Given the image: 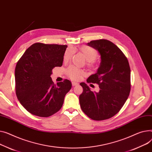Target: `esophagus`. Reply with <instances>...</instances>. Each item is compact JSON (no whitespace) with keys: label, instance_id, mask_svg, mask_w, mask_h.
Returning a JSON list of instances; mask_svg holds the SVG:
<instances>
[{"label":"esophagus","instance_id":"34e87169","mask_svg":"<svg viewBox=\"0 0 152 152\" xmlns=\"http://www.w3.org/2000/svg\"><path fill=\"white\" fill-rule=\"evenodd\" d=\"M79 84L77 83H76V82H72V85L73 86H77Z\"/></svg>","mask_w":152,"mask_h":152}]
</instances>
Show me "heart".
Segmentation results:
<instances>
[{"instance_id": "1", "label": "heart", "mask_w": 152, "mask_h": 152, "mask_svg": "<svg viewBox=\"0 0 152 152\" xmlns=\"http://www.w3.org/2000/svg\"><path fill=\"white\" fill-rule=\"evenodd\" d=\"M79 52L81 53L84 58L87 60V64L88 66L94 68L95 66L94 60L98 56V52L94 48L88 46H83L79 49ZM74 53V49L72 48H68L66 49L64 55V61L68 62L72 58ZM67 75L73 80H79L81 79L84 76V72L83 70L79 69L74 66H69L66 71Z\"/></svg>"}]
</instances>
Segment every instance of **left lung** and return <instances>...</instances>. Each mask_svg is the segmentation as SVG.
<instances>
[{"label":"left lung","mask_w":152,"mask_h":152,"mask_svg":"<svg viewBox=\"0 0 152 152\" xmlns=\"http://www.w3.org/2000/svg\"><path fill=\"white\" fill-rule=\"evenodd\" d=\"M97 50L101 63L97 72L90 76L88 83L97 84L99 92H92L84 83L79 103L83 112L94 120L110 118L117 114L128 98L131 90V71L128 59L115 44L101 39L87 43Z\"/></svg>","instance_id":"8db88e82"}]
</instances>
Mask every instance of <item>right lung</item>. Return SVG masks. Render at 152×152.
<instances>
[{
  "mask_svg": "<svg viewBox=\"0 0 152 152\" xmlns=\"http://www.w3.org/2000/svg\"><path fill=\"white\" fill-rule=\"evenodd\" d=\"M66 45L36 43L26 49L15 68V90L19 102L34 115L48 117L62 107L72 88L68 79L55 84L52 70L61 66Z\"/></svg>",
  "mask_w": 152,
  "mask_h": 152,
  "instance_id": "right-lung-1",
  "label": "right lung"
}]
</instances>
